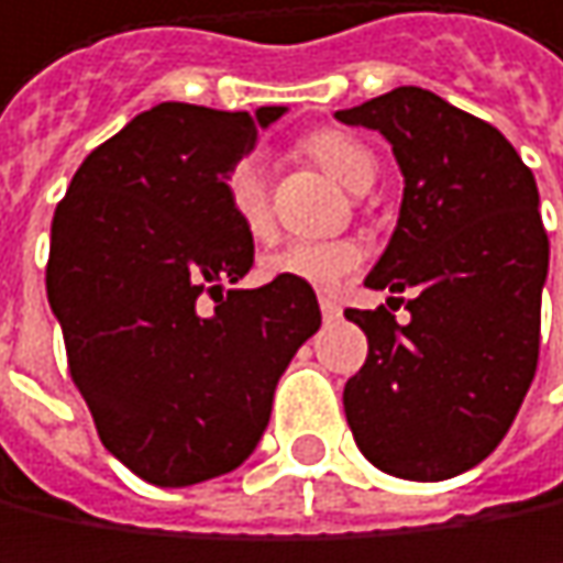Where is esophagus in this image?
<instances>
[{
    "label": "esophagus",
    "instance_id": "1",
    "mask_svg": "<svg viewBox=\"0 0 563 563\" xmlns=\"http://www.w3.org/2000/svg\"><path fill=\"white\" fill-rule=\"evenodd\" d=\"M318 305H321V314H324V321H338V318H341V305H338L331 295H321V298H318Z\"/></svg>",
    "mask_w": 563,
    "mask_h": 563
}]
</instances>
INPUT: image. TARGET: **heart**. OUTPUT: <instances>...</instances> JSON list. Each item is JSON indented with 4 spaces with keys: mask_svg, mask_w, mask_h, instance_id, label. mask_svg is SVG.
Listing matches in <instances>:
<instances>
[{
    "mask_svg": "<svg viewBox=\"0 0 563 563\" xmlns=\"http://www.w3.org/2000/svg\"><path fill=\"white\" fill-rule=\"evenodd\" d=\"M301 150L324 166L334 179H341L347 189H367L377 176V156L341 131H318L305 137ZM225 202L239 225L252 239H268L272 232V206L265 189V173L255 156H242L225 173ZM364 262V245L354 239H298L288 242L262 258V275L268 278H288L311 288H338L357 265Z\"/></svg>",
    "mask_w": 563,
    "mask_h": 563,
    "instance_id": "obj_1",
    "label": "heart"
}]
</instances>
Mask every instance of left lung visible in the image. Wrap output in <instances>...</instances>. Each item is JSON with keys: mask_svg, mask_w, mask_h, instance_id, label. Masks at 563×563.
I'll list each match as a JSON object with an SVG mask.
<instances>
[{"mask_svg": "<svg viewBox=\"0 0 563 563\" xmlns=\"http://www.w3.org/2000/svg\"><path fill=\"white\" fill-rule=\"evenodd\" d=\"M338 121L380 131L404 173L394 239L364 285L413 291L407 324L384 305L344 311L367 334V361L344 387L347 426L377 468L452 478L501 442L538 371V186L492 124L422 88H394Z\"/></svg>", "mask_w": 563, "mask_h": 563, "instance_id": "left-lung-1", "label": "left lung"}]
</instances>
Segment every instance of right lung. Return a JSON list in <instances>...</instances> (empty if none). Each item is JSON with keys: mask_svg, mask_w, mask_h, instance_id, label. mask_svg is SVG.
I'll use <instances>...</instances> for the list:
<instances>
[{"mask_svg": "<svg viewBox=\"0 0 563 563\" xmlns=\"http://www.w3.org/2000/svg\"><path fill=\"white\" fill-rule=\"evenodd\" d=\"M282 114L156 104L88 153L55 209L45 285L71 380L108 452L150 485L242 465L321 328L311 285L225 291L255 245L222 183Z\"/></svg>", "mask_w": 563, "mask_h": 563, "instance_id": "add662e5", "label": "right lung"}]
</instances>
